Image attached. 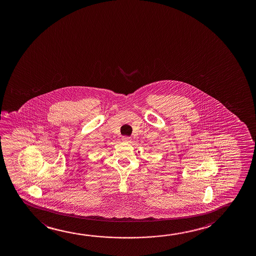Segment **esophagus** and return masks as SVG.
<instances>
[{
	"label": "esophagus",
	"mask_w": 256,
	"mask_h": 256,
	"mask_svg": "<svg viewBox=\"0 0 256 256\" xmlns=\"http://www.w3.org/2000/svg\"><path fill=\"white\" fill-rule=\"evenodd\" d=\"M123 142H128L131 140V138L130 136H123L122 137Z\"/></svg>",
	"instance_id": "1"
}]
</instances>
